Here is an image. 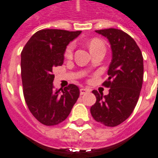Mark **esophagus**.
Instances as JSON below:
<instances>
[{"label":"esophagus","instance_id":"obj_1","mask_svg":"<svg viewBox=\"0 0 158 158\" xmlns=\"http://www.w3.org/2000/svg\"><path fill=\"white\" fill-rule=\"evenodd\" d=\"M90 90L89 89H87V88H81L80 89V93L81 95H83V94H86L87 93H89Z\"/></svg>","mask_w":158,"mask_h":158}]
</instances>
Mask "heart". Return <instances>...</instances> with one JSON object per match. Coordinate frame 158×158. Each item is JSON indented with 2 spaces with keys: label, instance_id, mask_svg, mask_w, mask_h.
<instances>
[{
  "label": "heart",
  "instance_id": "b5f03b06",
  "mask_svg": "<svg viewBox=\"0 0 158 158\" xmlns=\"http://www.w3.org/2000/svg\"><path fill=\"white\" fill-rule=\"evenodd\" d=\"M100 46H103V43L98 39H93L89 42V49H95L97 47H100ZM73 50H74V44H70L69 45L66 47L65 51V57L66 59H71L73 55Z\"/></svg>",
  "mask_w": 158,
  "mask_h": 158
}]
</instances>
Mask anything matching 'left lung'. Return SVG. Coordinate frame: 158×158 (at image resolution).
Wrapping results in <instances>:
<instances>
[{"mask_svg": "<svg viewBox=\"0 0 158 158\" xmlns=\"http://www.w3.org/2000/svg\"><path fill=\"white\" fill-rule=\"evenodd\" d=\"M106 37L112 49L109 78L103 83L109 94L93 90L96 103L91 114L97 122L114 127L131 115L139 99L143 82V57L136 43L129 34L116 28L96 30Z\"/></svg>", "mask_w": 158, "mask_h": 158, "instance_id": "1", "label": "left lung"}]
</instances>
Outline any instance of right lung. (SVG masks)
<instances>
[{"instance_id":"add662e5","label":"right lung","mask_w":158,"mask_h":158,"mask_svg":"<svg viewBox=\"0 0 158 158\" xmlns=\"http://www.w3.org/2000/svg\"><path fill=\"white\" fill-rule=\"evenodd\" d=\"M81 31L43 29L36 32L21 54V75L27 108L37 120L44 125L64 121L80 95L77 86L70 84L55 89L53 68L61 65L69 43Z\"/></svg>"}]
</instances>
